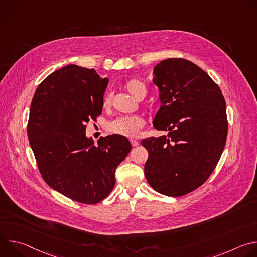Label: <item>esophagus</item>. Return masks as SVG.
I'll return each mask as SVG.
<instances>
[{
    "instance_id": "1",
    "label": "esophagus",
    "mask_w": 257,
    "mask_h": 257,
    "mask_svg": "<svg viewBox=\"0 0 257 257\" xmlns=\"http://www.w3.org/2000/svg\"><path fill=\"white\" fill-rule=\"evenodd\" d=\"M130 142H131L132 146H137L139 144V142L137 140H135V139H130Z\"/></svg>"
}]
</instances>
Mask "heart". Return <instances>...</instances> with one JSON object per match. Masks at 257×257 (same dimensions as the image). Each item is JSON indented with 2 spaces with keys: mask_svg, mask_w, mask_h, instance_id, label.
<instances>
[{
  "mask_svg": "<svg viewBox=\"0 0 257 257\" xmlns=\"http://www.w3.org/2000/svg\"><path fill=\"white\" fill-rule=\"evenodd\" d=\"M126 90L136 99L144 98L148 93L146 86L137 79H131L125 84ZM112 102L111 94H106L102 101L103 107H108ZM144 126V120L139 116H126L119 117L114 121L109 122L106 126V130L112 133L125 137H136L142 127Z\"/></svg>",
  "mask_w": 257,
  "mask_h": 257,
  "instance_id": "1",
  "label": "heart"
}]
</instances>
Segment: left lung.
<instances>
[{"mask_svg": "<svg viewBox=\"0 0 257 257\" xmlns=\"http://www.w3.org/2000/svg\"><path fill=\"white\" fill-rule=\"evenodd\" d=\"M153 81L162 103L154 127L168 134L141 141L149 152L144 175L157 192L183 196L203 184L223 154L226 101L206 72L182 58L160 62Z\"/></svg>", "mask_w": 257, "mask_h": 257, "instance_id": "obj_1", "label": "left lung"}]
</instances>
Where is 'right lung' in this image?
<instances>
[{"mask_svg":"<svg viewBox=\"0 0 257 257\" xmlns=\"http://www.w3.org/2000/svg\"><path fill=\"white\" fill-rule=\"evenodd\" d=\"M107 82L94 69L67 65L39 85L30 104L27 135L42 177L85 204L111 193L115 171L132 148L125 136L100 137L94 144L85 135V124L101 114Z\"/></svg>","mask_w":257,"mask_h":257,"instance_id":"1","label":"right lung"}]
</instances>
